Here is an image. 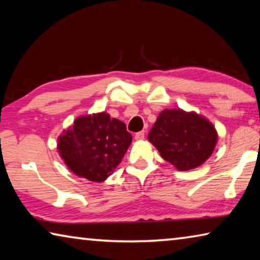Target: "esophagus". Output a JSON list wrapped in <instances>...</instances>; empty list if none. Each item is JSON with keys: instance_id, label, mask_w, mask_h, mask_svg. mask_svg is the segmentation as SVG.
<instances>
[{"instance_id": "1", "label": "esophagus", "mask_w": 260, "mask_h": 260, "mask_svg": "<svg viewBox=\"0 0 260 260\" xmlns=\"http://www.w3.org/2000/svg\"><path fill=\"white\" fill-rule=\"evenodd\" d=\"M144 135H146V133H144V131H141V132H139V133L135 134L134 138H135L136 141H141V140L144 139Z\"/></svg>"}]
</instances>
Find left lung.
I'll return each mask as SVG.
<instances>
[{
    "label": "left lung",
    "instance_id": "1",
    "mask_svg": "<svg viewBox=\"0 0 260 260\" xmlns=\"http://www.w3.org/2000/svg\"><path fill=\"white\" fill-rule=\"evenodd\" d=\"M148 140L165 160L179 171H188L209 159L218 134L214 126L201 114L165 109L157 117Z\"/></svg>",
    "mask_w": 260,
    "mask_h": 260
}]
</instances>
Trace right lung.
<instances>
[{
	"instance_id": "add662e5",
	"label": "right lung",
	"mask_w": 260,
	"mask_h": 260,
	"mask_svg": "<svg viewBox=\"0 0 260 260\" xmlns=\"http://www.w3.org/2000/svg\"><path fill=\"white\" fill-rule=\"evenodd\" d=\"M132 139L124 122L100 112L77 118L58 138L57 149L74 174L102 182L120 164Z\"/></svg>"
}]
</instances>
